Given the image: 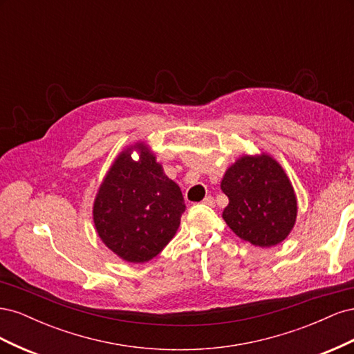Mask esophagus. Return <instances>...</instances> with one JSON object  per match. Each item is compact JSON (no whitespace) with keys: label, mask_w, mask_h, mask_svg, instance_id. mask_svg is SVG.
<instances>
[{"label":"esophagus","mask_w":354,"mask_h":354,"mask_svg":"<svg viewBox=\"0 0 354 354\" xmlns=\"http://www.w3.org/2000/svg\"><path fill=\"white\" fill-rule=\"evenodd\" d=\"M202 203H205V205H208V207H214L216 205V201H214L212 196H205V199L202 201Z\"/></svg>","instance_id":"obj_1"}]
</instances>
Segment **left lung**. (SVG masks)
I'll use <instances>...</instances> for the list:
<instances>
[{"instance_id": "obj_1", "label": "left lung", "mask_w": 354, "mask_h": 354, "mask_svg": "<svg viewBox=\"0 0 354 354\" xmlns=\"http://www.w3.org/2000/svg\"><path fill=\"white\" fill-rule=\"evenodd\" d=\"M229 198L223 211L227 226L261 248L281 243L297 218V198L282 167L269 155L242 156L223 177Z\"/></svg>"}]
</instances>
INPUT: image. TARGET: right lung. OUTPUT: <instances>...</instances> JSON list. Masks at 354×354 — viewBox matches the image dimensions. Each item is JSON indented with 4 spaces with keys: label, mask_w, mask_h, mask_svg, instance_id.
<instances>
[{
    "label": "right lung",
    "mask_w": 354,
    "mask_h": 354,
    "mask_svg": "<svg viewBox=\"0 0 354 354\" xmlns=\"http://www.w3.org/2000/svg\"><path fill=\"white\" fill-rule=\"evenodd\" d=\"M133 148L139 151L137 161ZM185 209L180 187L140 143L116 158L95 196L93 218L111 251L125 261L145 263L174 238Z\"/></svg>",
    "instance_id": "1"
}]
</instances>
